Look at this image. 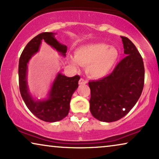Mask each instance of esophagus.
Wrapping results in <instances>:
<instances>
[{"label":"esophagus","mask_w":159,"mask_h":159,"mask_svg":"<svg viewBox=\"0 0 159 159\" xmlns=\"http://www.w3.org/2000/svg\"><path fill=\"white\" fill-rule=\"evenodd\" d=\"M87 83H88L87 80L82 79V78H81V79H80V81H79V84H87Z\"/></svg>","instance_id":"esophagus-1"}]
</instances>
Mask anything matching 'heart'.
I'll return each instance as SVG.
<instances>
[{
	"label": "heart",
	"instance_id": "obj_1",
	"mask_svg": "<svg viewBox=\"0 0 159 159\" xmlns=\"http://www.w3.org/2000/svg\"><path fill=\"white\" fill-rule=\"evenodd\" d=\"M120 53L115 47L104 43L83 45L76 49L71 65L87 66L86 71L93 78H102L108 75L116 66Z\"/></svg>",
	"mask_w": 159,
	"mask_h": 159
}]
</instances>
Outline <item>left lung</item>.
I'll return each mask as SVG.
<instances>
[{
	"label": "left lung",
	"instance_id": "left-lung-1",
	"mask_svg": "<svg viewBox=\"0 0 159 159\" xmlns=\"http://www.w3.org/2000/svg\"><path fill=\"white\" fill-rule=\"evenodd\" d=\"M125 57L110 75L88 82L90 110L95 118L114 122L126 115L141 96L145 81L143 57L135 45L121 36Z\"/></svg>",
	"mask_w": 159,
	"mask_h": 159
}]
</instances>
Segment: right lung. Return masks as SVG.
<instances>
[{
  "label": "right lung",
  "instance_id": "right-lung-1",
  "mask_svg": "<svg viewBox=\"0 0 159 159\" xmlns=\"http://www.w3.org/2000/svg\"><path fill=\"white\" fill-rule=\"evenodd\" d=\"M56 34L45 32L32 39L20 55L19 61V87L25 104L35 116L45 122H57L66 117L70 109L72 94L77 89L79 75L68 77L57 74L49 93V97L45 100H35L30 94L27 84L28 63L34 54L39 51L42 41L50 45L63 56H66L67 47L61 44L55 38Z\"/></svg>",
  "mask_w": 159,
  "mask_h": 159
}]
</instances>
